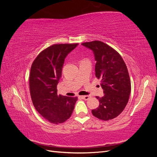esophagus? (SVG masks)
Masks as SVG:
<instances>
[{"label":"esophagus","instance_id":"34e87169","mask_svg":"<svg viewBox=\"0 0 157 157\" xmlns=\"http://www.w3.org/2000/svg\"><path fill=\"white\" fill-rule=\"evenodd\" d=\"M80 98L84 99V100H88V99L90 98V96H80Z\"/></svg>","mask_w":157,"mask_h":157}]
</instances>
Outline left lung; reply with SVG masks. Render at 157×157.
Returning <instances> with one entry per match:
<instances>
[{
    "label": "left lung",
    "instance_id": "8db88e82",
    "mask_svg": "<svg viewBox=\"0 0 157 157\" xmlns=\"http://www.w3.org/2000/svg\"><path fill=\"white\" fill-rule=\"evenodd\" d=\"M94 52L96 77L101 78L104 96H96L99 105L92 115L103 121L118 117L126 106L131 92L128 69L121 56L112 47L99 40L82 44Z\"/></svg>",
    "mask_w": 157,
    "mask_h": 157
}]
</instances>
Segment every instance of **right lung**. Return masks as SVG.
<instances>
[{
  "label": "right lung",
  "instance_id": "right-lung-1",
  "mask_svg": "<svg viewBox=\"0 0 157 157\" xmlns=\"http://www.w3.org/2000/svg\"><path fill=\"white\" fill-rule=\"evenodd\" d=\"M78 45L56 44L42 50L33 61L29 75V89L36 110L53 124H60L71 116L77 97L58 94L65 58Z\"/></svg>",
  "mask_w": 157,
  "mask_h": 157
}]
</instances>
